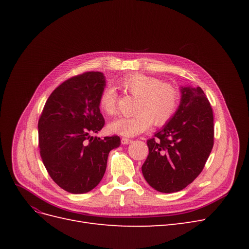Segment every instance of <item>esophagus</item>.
Instances as JSON below:
<instances>
[{
	"label": "esophagus",
	"instance_id": "obj_1",
	"mask_svg": "<svg viewBox=\"0 0 249 249\" xmlns=\"http://www.w3.org/2000/svg\"><path fill=\"white\" fill-rule=\"evenodd\" d=\"M133 142V140H131V139H129V138H122V144H130V143H132Z\"/></svg>",
	"mask_w": 249,
	"mask_h": 249
}]
</instances>
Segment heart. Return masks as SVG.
I'll use <instances>...</instances> for the list:
<instances>
[{
    "instance_id": "1",
    "label": "heart",
    "mask_w": 249,
    "mask_h": 249,
    "mask_svg": "<svg viewBox=\"0 0 249 249\" xmlns=\"http://www.w3.org/2000/svg\"><path fill=\"white\" fill-rule=\"evenodd\" d=\"M119 86L124 91L137 97L135 112L132 117H119L109 124V131L124 137H133L146 131L152 124L160 126L168 123L175 115L178 105V93L170 84L160 79L142 73H133L119 80ZM115 90L108 87L102 92L99 105L107 115L115 112Z\"/></svg>"
}]
</instances>
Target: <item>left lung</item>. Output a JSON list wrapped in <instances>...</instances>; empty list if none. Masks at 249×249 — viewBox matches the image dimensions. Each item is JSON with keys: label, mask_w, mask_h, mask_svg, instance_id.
I'll use <instances>...</instances> for the list:
<instances>
[{"label": "left lung", "mask_w": 249, "mask_h": 249, "mask_svg": "<svg viewBox=\"0 0 249 249\" xmlns=\"http://www.w3.org/2000/svg\"><path fill=\"white\" fill-rule=\"evenodd\" d=\"M175 115L147 140L149 154L142 165L155 190H183L198 177L214 144L213 111L200 87L182 86Z\"/></svg>", "instance_id": "1"}]
</instances>
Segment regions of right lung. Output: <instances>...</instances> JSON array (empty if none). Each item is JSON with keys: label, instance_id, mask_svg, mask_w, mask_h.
<instances>
[{"label": "right lung", "instance_id": "1", "mask_svg": "<svg viewBox=\"0 0 249 249\" xmlns=\"http://www.w3.org/2000/svg\"><path fill=\"white\" fill-rule=\"evenodd\" d=\"M106 87L100 71L72 77L59 85L44 105L38 122L40 156L53 180L65 191L82 194L102 180L118 136H91L105 124L99 100Z\"/></svg>", "mask_w": 249, "mask_h": 249}]
</instances>
